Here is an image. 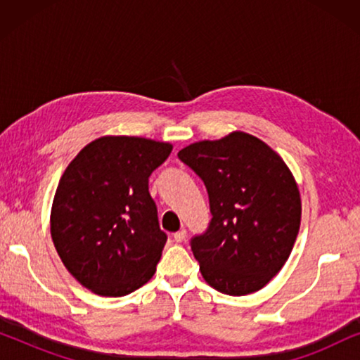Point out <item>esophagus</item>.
I'll list each match as a JSON object with an SVG mask.
<instances>
[{
	"label": "esophagus",
	"mask_w": 360,
	"mask_h": 360,
	"mask_svg": "<svg viewBox=\"0 0 360 360\" xmlns=\"http://www.w3.org/2000/svg\"><path fill=\"white\" fill-rule=\"evenodd\" d=\"M174 239L176 240V243H184V240L186 239V229L181 228L180 231H176V233L174 234Z\"/></svg>",
	"instance_id": "1"
}]
</instances>
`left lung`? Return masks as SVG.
I'll return each instance as SVG.
<instances>
[{
    "label": "left lung",
    "mask_w": 360,
    "mask_h": 360,
    "mask_svg": "<svg viewBox=\"0 0 360 360\" xmlns=\"http://www.w3.org/2000/svg\"><path fill=\"white\" fill-rule=\"evenodd\" d=\"M179 159L203 180L213 216L190 240L201 275L221 293L257 292L280 272L297 240L302 200L292 172L245 132L195 142Z\"/></svg>",
    "instance_id": "8db88e82"
}]
</instances>
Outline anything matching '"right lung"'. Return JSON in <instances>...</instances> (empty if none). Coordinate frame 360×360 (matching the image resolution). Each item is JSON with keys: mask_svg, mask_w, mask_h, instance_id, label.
<instances>
[{"mask_svg": "<svg viewBox=\"0 0 360 360\" xmlns=\"http://www.w3.org/2000/svg\"><path fill=\"white\" fill-rule=\"evenodd\" d=\"M172 146L108 136L78 152L53 196L51 233L68 272L101 297H124L155 274L167 234L149 176Z\"/></svg>", "mask_w": 360, "mask_h": 360, "instance_id": "1", "label": "right lung"}]
</instances>
